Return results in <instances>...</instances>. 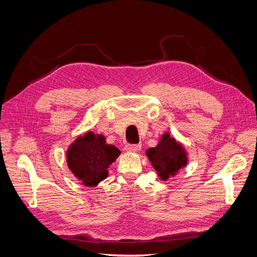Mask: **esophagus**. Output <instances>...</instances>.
Listing matches in <instances>:
<instances>
[{
  "label": "esophagus",
  "instance_id": "1",
  "mask_svg": "<svg viewBox=\"0 0 257 257\" xmlns=\"http://www.w3.org/2000/svg\"><path fill=\"white\" fill-rule=\"evenodd\" d=\"M142 149V145H126L125 150L127 152H138Z\"/></svg>",
  "mask_w": 257,
  "mask_h": 257
}]
</instances>
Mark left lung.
Segmentation results:
<instances>
[{"mask_svg":"<svg viewBox=\"0 0 257 257\" xmlns=\"http://www.w3.org/2000/svg\"><path fill=\"white\" fill-rule=\"evenodd\" d=\"M146 155L162 181L176 176L189 162V154L184 146L170 136L169 132H165L160 137L157 147L147 149Z\"/></svg>","mask_w":257,"mask_h":257,"instance_id":"obj_1","label":"left lung"}]
</instances>
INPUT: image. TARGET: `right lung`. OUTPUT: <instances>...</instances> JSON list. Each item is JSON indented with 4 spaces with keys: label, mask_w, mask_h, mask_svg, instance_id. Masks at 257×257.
I'll list each match as a JSON object with an SVG mask.
<instances>
[{
    "label": "right lung",
    "mask_w": 257,
    "mask_h": 257,
    "mask_svg": "<svg viewBox=\"0 0 257 257\" xmlns=\"http://www.w3.org/2000/svg\"><path fill=\"white\" fill-rule=\"evenodd\" d=\"M120 154L118 148L106 143L104 135L90 131L68 146L66 163L78 181L94 188L108 177V168Z\"/></svg>",
    "instance_id": "1"
}]
</instances>
